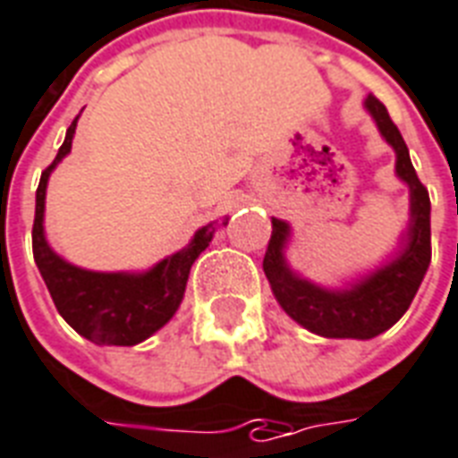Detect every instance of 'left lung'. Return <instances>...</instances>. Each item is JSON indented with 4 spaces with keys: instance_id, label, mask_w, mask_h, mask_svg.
Here are the masks:
<instances>
[{
    "instance_id": "left-lung-1",
    "label": "left lung",
    "mask_w": 458,
    "mask_h": 458,
    "mask_svg": "<svg viewBox=\"0 0 458 458\" xmlns=\"http://www.w3.org/2000/svg\"><path fill=\"white\" fill-rule=\"evenodd\" d=\"M364 106L377 120L381 135L396 149V174L411 185V229H408V243L401 250V256L355 284L352 290H323L311 282L299 280L297 275H292L290 267L284 266L282 249L287 242L290 226L280 219H273V233H270L266 258H263V270L280 307L294 321L323 338L367 340L391 328L411 307L432 258L428 188L415 174L411 157H408V147L388 115L386 106L377 96H369Z\"/></svg>"
}]
</instances>
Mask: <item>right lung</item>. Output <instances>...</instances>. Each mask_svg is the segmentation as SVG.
<instances>
[{"label":"right lung","mask_w":458,"mask_h":458,"mask_svg":"<svg viewBox=\"0 0 458 458\" xmlns=\"http://www.w3.org/2000/svg\"><path fill=\"white\" fill-rule=\"evenodd\" d=\"M79 118V115H77ZM72 120L67 137L50 166L43 171L36 191V219H33V258L47 284L55 307L72 328L96 345H137L157 333L176 314L183 299L191 266L212 242L215 226H202L183 250H178L144 275L91 273L70 266L47 246L43 233V208L50 171L72 149L77 130Z\"/></svg>","instance_id":"right-lung-1"}]
</instances>
